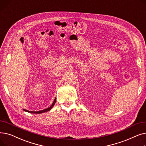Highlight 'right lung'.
<instances>
[{
	"instance_id": "obj_1",
	"label": "right lung",
	"mask_w": 146,
	"mask_h": 146,
	"mask_svg": "<svg viewBox=\"0 0 146 146\" xmlns=\"http://www.w3.org/2000/svg\"><path fill=\"white\" fill-rule=\"evenodd\" d=\"M56 102V98L54 99V101L53 103L52 104V105L49 107V108L45 109V110H42V111H28V110H24L26 112H30V113H43V112H47L48 111H50L52 107L54 106V105L55 103Z\"/></svg>"
}]
</instances>
